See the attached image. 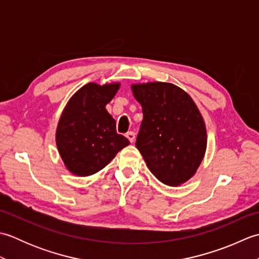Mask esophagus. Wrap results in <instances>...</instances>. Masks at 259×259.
Returning <instances> with one entry per match:
<instances>
[{"instance_id":"1","label":"esophagus","mask_w":259,"mask_h":259,"mask_svg":"<svg viewBox=\"0 0 259 259\" xmlns=\"http://www.w3.org/2000/svg\"><path fill=\"white\" fill-rule=\"evenodd\" d=\"M125 137L129 139L130 142H134L135 138H136V134L134 133V131H129V133L125 134Z\"/></svg>"}]
</instances>
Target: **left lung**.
<instances>
[{
	"label": "left lung",
	"mask_w": 259,
	"mask_h": 259,
	"mask_svg": "<svg viewBox=\"0 0 259 259\" xmlns=\"http://www.w3.org/2000/svg\"><path fill=\"white\" fill-rule=\"evenodd\" d=\"M144 120L136 147L161 183L178 186L190 179L206 151V126L195 102L180 88L164 82L133 85Z\"/></svg>",
	"instance_id": "8db88e82"
}]
</instances>
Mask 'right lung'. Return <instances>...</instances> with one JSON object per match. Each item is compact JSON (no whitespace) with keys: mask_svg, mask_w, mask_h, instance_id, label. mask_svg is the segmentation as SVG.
<instances>
[{"mask_svg":"<svg viewBox=\"0 0 259 259\" xmlns=\"http://www.w3.org/2000/svg\"><path fill=\"white\" fill-rule=\"evenodd\" d=\"M119 87L85 84L64 108L57 129V146L72 174L84 177L100 171L130 144L117 134L115 120L106 109Z\"/></svg>","mask_w":259,"mask_h":259,"instance_id":"right-lung-1","label":"right lung"}]
</instances>
